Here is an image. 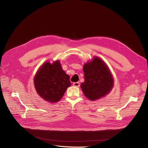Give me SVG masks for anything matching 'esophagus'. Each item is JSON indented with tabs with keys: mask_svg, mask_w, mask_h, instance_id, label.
Listing matches in <instances>:
<instances>
[{
	"mask_svg": "<svg viewBox=\"0 0 148 148\" xmlns=\"http://www.w3.org/2000/svg\"><path fill=\"white\" fill-rule=\"evenodd\" d=\"M73 86L75 87H79V82H75L73 83Z\"/></svg>",
	"mask_w": 148,
	"mask_h": 148,
	"instance_id": "obj_1",
	"label": "esophagus"
}]
</instances>
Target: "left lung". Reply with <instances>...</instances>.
I'll list each match as a JSON object with an SVG mask.
<instances>
[{
	"label": "left lung",
	"instance_id": "1",
	"mask_svg": "<svg viewBox=\"0 0 148 148\" xmlns=\"http://www.w3.org/2000/svg\"><path fill=\"white\" fill-rule=\"evenodd\" d=\"M84 82L81 88L85 96L94 101L109 93L113 87V76L106 63L97 57L83 66Z\"/></svg>",
	"mask_w": 148,
	"mask_h": 148
}]
</instances>
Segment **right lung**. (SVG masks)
<instances>
[{
	"mask_svg": "<svg viewBox=\"0 0 148 148\" xmlns=\"http://www.w3.org/2000/svg\"><path fill=\"white\" fill-rule=\"evenodd\" d=\"M70 76L62 70L58 60L45 62L36 72L34 86L38 95L50 103L58 102L71 86Z\"/></svg>",
	"mask_w": 148,
	"mask_h": 148,
	"instance_id": "1",
	"label": "right lung"
}]
</instances>
